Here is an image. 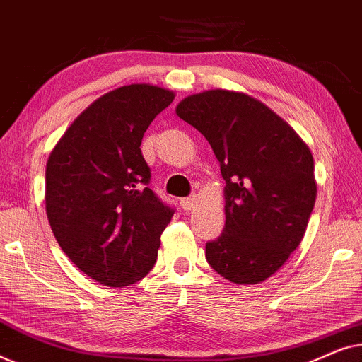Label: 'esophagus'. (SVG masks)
<instances>
[{
  "label": "esophagus",
  "instance_id": "34e87169",
  "mask_svg": "<svg viewBox=\"0 0 362 362\" xmlns=\"http://www.w3.org/2000/svg\"><path fill=\"white\" fill-rule=\"evenodd\" d=\"M180 204L182 207V211L185 212H191L194 211V207L197 206V197L196 196H189V197H182L180 201Z\"/></svg>",
  "mask_w": 362,
  "mask_h": 362
}]
</instances>
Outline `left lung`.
Segmentation results:
<instances>
[{
    "mask_svg": "<svg viewBox=\"0 0 362 362\" xmlns=\"http://www.w3.org/2000/svg\"><path fill=\"white\" fill-rule=\"evenodd\" d=\"M214 151L226 181V226L206 259L239 285L260 284L303 239L316 199L315 163L296 132L242 92L206 90L176 107Z\"/></svg>",
    "mask_w": 362,
    "mask_h": 362,
    "instance_id": "8db88e82",
    "label": "left lung"
}]
</instances>
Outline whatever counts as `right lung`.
<instances>
[{"label":"right lung","instance_id":"right-lung-1","mask_svg":"<svg viewBox=\"0 0 362 362\" xmlns=\"http://www.w3.org/2000/svg\"><path fill=\"white\" fill-rule=\"evenodd\" d=\"M175 98L132 83L97 98L67 128L46 165V214L69 259L107 286L141 280L155 265L175 209L150 185L140 145Z\"/></svg>","mask_w":362,"mask_h":362}]
</instances>
